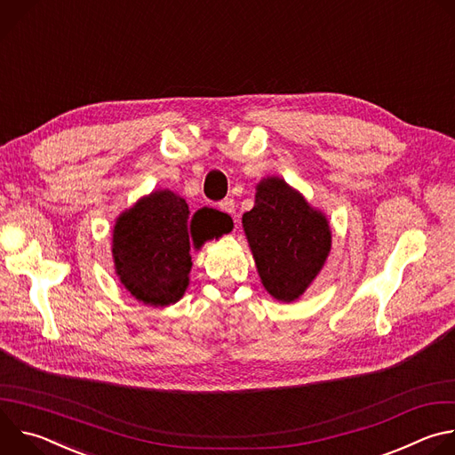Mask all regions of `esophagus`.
Segmentation results:
<instances>
[{
	"label": "esophagus",
	"mask_w": 455,
	"mask_h": 455,
	"mask_svg": "<svg viewBox=\"0 0 455 455\" xmlns=\"http://www.w3.org/2000/svg\"><path fill=\"white\" fill-rule=\"evenodd\" d=\"M220 209H221L223 212H227V214H230V216L235 218V202H234V198H225V200L220 204Z\"/></svg>",
	"instance_id": "esophagus-1"
}]
</instances>
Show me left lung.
<instances>
[{
    "mask_svg": "<svg viewBox=\"0 0 455 455\" xmlns=\"http://www.w3.org/2000/svg\"><path fill=\"white\" fill-rule=\"evenodd\" d=\"M243 230L265 290L286 304L304 295L331 251L328 216L279 176L255 185Z\"/></svg>",
    "mask_w": 455,
    "mask_h": 455,
    "instance_id": "1",
    "label": "left lung"
}]
</instances>
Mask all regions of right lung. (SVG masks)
I'll return each instance as SVG.
<instances>
[{
	"label": "right lung",
	"instance_id": "obj_1",
	"mask_svg": "<svg viewBox=\"0 0 455 455\" xmlns=\"http://www.w3.org/2000/svg\"><path fill=\"white\" fill-rule=\"evenodd\" d=\"M205 212L190 218L187 202L169 188L153 190L118 214L111 253L120 284L139 302L155 307L176 304L192 268L190 237L207 241L221 235Z\"/></svg>",
	"mask_w": 455,
	"mask_h": 455
}]
</instances>
